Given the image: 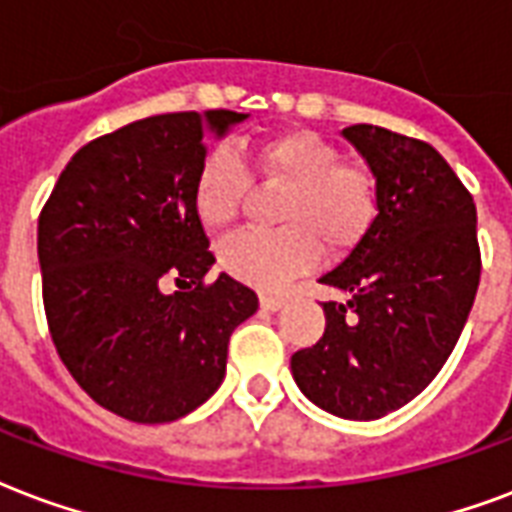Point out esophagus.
I'll list each match as a JSON object with an SVG mask.
<instances>
[{
	"mask_svg": "<svg viewBox=\"0 0 512 512\" xmlns=\"http://www.w3.org/2000/svg\"><path fill=\"white\" fill-rule=\"evenodd\" d=\"M260 306H263L265 311H279V308L284 306V298L282 295H260Z\"/></svg>",
	"mask_w": 512,
	"mask_h": 512,
	"instance_id": "esophagus-1",
	"label": "esophagus"
}]
</instances>
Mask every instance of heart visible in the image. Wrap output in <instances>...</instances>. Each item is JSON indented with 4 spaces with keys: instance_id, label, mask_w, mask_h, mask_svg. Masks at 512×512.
I'll use <instances>...</instances> for the list:
<instances>
[{
    "instance_id": "heart-1",
    "label": "heart",
    "mask_w": 512,
    "mask_h": 512,
    "mask_svg": "<svg viewBox=\"0 0 512 512\" xmlns=\"http://www.w3.org/2000/svg\"><path fill=\"white\" fill-rule=\"evenodd\" d=\"M249 161L268 185L287 187L282 230H241L222 241L220 265L255 287H282L319 263L322 244L346 252L368 233L376 190L365 171L343 166L341 150L314 131H284L249 147ZM249 193V171L230 147L201 158L193 179V212L220 230L236 220Z\"/></svg>"
}]
</instances>
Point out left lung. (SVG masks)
I'll return each instance as SVG.
<instances>
[{
	"instance_id": "obj_1",
	"label": "left lung",
	"mask_w": 512,
	"mask_h": 512,
	"mask_svg": "<svg viewBox=\"0 0 512 512\" xmlns=\"http://www.w3.org/2000/svg\"><path fill=\"white\" fill-rule=\"evenodd\" d=\"M376 177V220L319 282L325 335L292 354V378L322 411L373 421L421 395L470 317L481 249L473 195L427 142L378 126L343 128Z\"/></svg>"
}]
</instances>
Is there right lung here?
I'll return each mask as SVG.
<instances>
[{
    "label": "right lung",
    "mask_w": 512,
    "mask_h": 512,
    "mask_svg": "<svg viewBox=\"0 0 512 512\" xmlns=\"http://www.w3.org/2000/svg\"><path fill=\"white\" fill-rule=\"evenodd\" d=\"M249 115H152L72 155L39 214L42 298L58 357L107 411L177 421L220 389L230 333L257 295L214 263L193 212L209 139ZM177 278L179 293L162 292Z\"/></svg>",
    "instance_id": "1"
}]
</instances>
